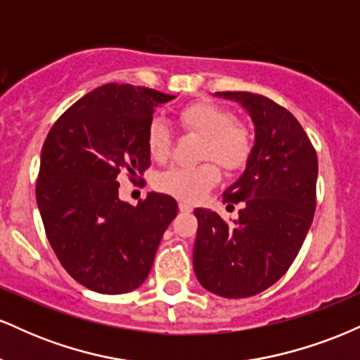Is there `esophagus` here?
Listing matches in <instances>:
<instances>
[{"mask_svg": "<svg viewBox=\"0 0 360 360\" xmlns=\"http://www.w3.org/2000/svg\"><path fill=\"white\" fill-rule=\"evenodd\" d=\"M179 212H183V213L193 212V206L189 205V203H183V201H181V203H179Z\"/></svg>", "mask_w": 360, "mask_h": 360, "instance_id": "34e87169", "label": "esophagus"}]
</instances>
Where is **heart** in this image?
Returning a JSON list of instances; mask_svg holds the SVG:
<instances>
[{"mask_svg": "<svg viewBox=\"0 0 360 360\" xmlns=\"http://www.w3.org/2000/svg\"><path fill=\"white\" fill-rule=\"evenodd\" d=\"M179 122L186 128L203 135V159H213L226 171H237L247 162L252 148L245 127L233 123L230 111L210 101H194L184 106ZM147 150L154 160H166L171 154V128L162 118H154L147 128ZM220 181V171L212 162L200 166H174L157 176L160 191L183 201H198Z\"/></svg>", "mask_w": 360, "mask_h": 360, "instance_id": "b5f03b06", "label": "heart"}]
</instances>
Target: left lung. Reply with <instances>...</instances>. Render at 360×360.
Wrapping results in <instances>:
<instances>
[{"mask_svg": "<svg viewBox=\"0 0 360 360\" xmlns=\"http://www.w3.org/2000/svg\"><path fill=\"white\" fill-rule=\"evenodd\" d=\"M214 96L242 105L254 146L240 177L223 191L226 208L242 203L237 220L194 210L193 267L213 295L249 298L283 278L303 245L315 213L318 159L298 120L278 103L247 91Z\"/></svg>", "mask_w": 360, "mask_h": 360, "instance_id": "1", "label": "left lung"}]
</instances>
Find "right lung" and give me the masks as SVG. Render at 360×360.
Listing matches in <instances>:
<instances>
[{
  "label": "right lung",
  "mask_w": 360,
  "mask_h": 360,
  "mask_svg": "<svg viewBox=\"0 0 360 360\" xmlns=\"http://www.w3.org/2000/svg\"><path fill=\"white\" fill-rule=\"evenodd\" d=\"M174 96L130 84H105L53 123L40 155L37 205L62 267L101 295L137 289L160 238L176 218L174 198L147 193L137 206L120 200L122 171L150 166L147 128Z\"/></svg>",
  "instance_id": "obj_1"
}]
</instances>
